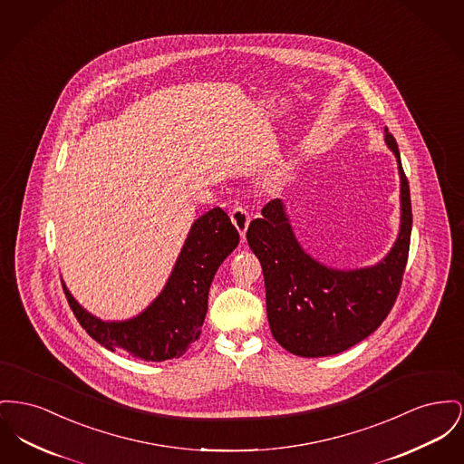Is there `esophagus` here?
I'll list each match as a JSON object with an SVG mask.
<instances>
[{"label": "esophagus", "mask_w": 464, "mask_h": 464, "mask_svg": "<svg viewBox=\"0 0 464 464\" xmlns=\"http://www.w3.org/2000/svg\"><path fill=\"white\" fill-rule=\"evenodd\" d=\"M231 220L235 224V227L238 229V233L242 235V238H246V229H248V224H250V216L248 212L244 208H235L231 212Z\"/></svg>", "instance_id": "34e87169"}]
</instances>
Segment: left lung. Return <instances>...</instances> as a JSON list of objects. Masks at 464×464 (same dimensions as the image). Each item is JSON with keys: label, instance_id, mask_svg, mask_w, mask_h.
Segmentation results:
<instances>
[{"label": "left lung", "instance_id": "obj_1", "mask_svg": "<svg viewBox=\"0 0 464 464\" xmlns=\"http://www.w3.org/2000/svg\"><path fill=\"white\" fill-rule=\"evenodd\" d=\"M400 175V231L379 263L333 268L310 256L296 238L287 207L273 199L250 222L246 242L261 263L273 338L291 354L326 357L354 347L391 312L409 257L411 205L398 143L383 128Z\"/></svg>", "mask_w": 464, "mask_h": 464}]
</instances>
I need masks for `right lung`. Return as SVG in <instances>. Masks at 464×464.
<instances>
[{"instance_id":"right-lung-1","label":"right lung","mask_w":464,"mask_h":464,"mask_svg":"<svg viewBox=\"0 0 464 464\" xmlns=\"http://www.w3.org/2000/svg\"><path fill=\"white\" fill-rule=\"evenodd\" d=\"M240 235L222 208L191 224L188 238L164 284L147 308L124 321H103L85 310L63 282L68 303L83 329L105 349L124 351L141 361L161 362L186 354L199 334L208 308V291L222 261Z\"/></svg>"}]
</instances>
